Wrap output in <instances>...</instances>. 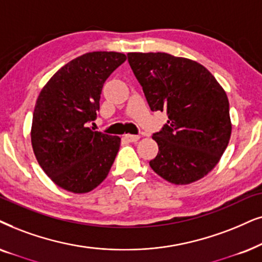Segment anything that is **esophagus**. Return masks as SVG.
I'll list each match as a JSON object with an SVG mask.
<instances>
[{
    "label": "esophagus",
    "instance_id": "obj_1",
    "mask_svg": "<svg viewBox=\"0 0 262 262\" xmlns=\"http://www.w3.org/2000/svg\"><path fill=\"white\" fill-rule=\"evenodd\" d=\"M124 139L129 142H137L139 139H140V137L139 135H132V134H125L124 135Z\"/></svg>",
    "mask_w": 262,
    "mask_h": 262
}]
</instances>
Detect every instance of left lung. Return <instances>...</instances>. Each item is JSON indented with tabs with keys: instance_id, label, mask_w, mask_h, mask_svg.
Wrapping results in <instances>:
<instances>
[{
	"instance_id": "1",
	"label": "left lung",
	"mask_w": 262,
	"mask_h": 262,
	"mask_svg": "<svg viewBox=\"0 0 262 262\" xmlns=\"http://www.w3.org/2000/svg\"><path fill=\"white\" fill-rule=\"evenodd\" d=\"M128 62L152 111L167 123L153 134L149 166L173 184H189L217 165L231 135L225 91L204 66L165 52H129Z\"/></svg>"
}]
</instances>
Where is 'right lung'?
<instances>
[{
  "label": "right lung",
  "mask_w": 262,
  "mask_h": 262,
  "mask_svg": "<svg viewBox=\"0 0 262 262\" xmlns=\"http://www.w3.org/2000/svg\"><path fill=\"white\" fill-rule=\"evenodd\" d=\"M114 51L79 56L57 71L40 91L31 129L34 156L58 187L82 194L109 173L121 139L89 127L99 111L104 82L125 61Z\"/></svg>",
  "instance_id": "add662e5"
}]
</instances>
